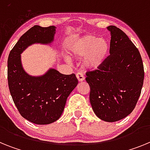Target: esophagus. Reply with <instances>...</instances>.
Wrapping results in <instances>:
<instances>
[{
    "instance_id": "1",
    "label": "esophagus",
    "mask_w": 150,
    "mask_h": 150,
    "mask_svg": "<svg viewBox=\"0 0 150 150\" xmlns=\"http://www.w3.org/2000/svg\"><path fill=\"white\" fill-rule=\"evenodd\" d=\"M76 78H77L78 81L79 82H82L85 79V77H84V76H83V74H81V73H77V74H76Z\"/></svg>"
}]
</instances>
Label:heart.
Masks as SVG:
<instances>
[{"mask_svg": "<svg viewBox=\"0 0 150 150\" xmlns=\"http://www.w3.org/2000/svg\"><path fill=\"white\" fill-rule=\"evenodd\" d=\"M74 56L83 60V66L88 70H96L104 64L109 55L110 46L107 41L92 35L86 36L71 48Z\"/></svg>", "mask_w": 150, "mask_h": 150, "instance_id": "b5f03b06", "label": "heart"}]
</instances>
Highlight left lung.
Listing matches in <instances>:
<instances>
[{
    "mask_svg": "<svg viewBox=\"0 0 150 150\" xmlns=\"http://www.w3.org/2000/svg\"><path fill=\"white\" fill-rule=\"evenodd\" d=\"M110 54L99 68L86 73L89 99L96 116L105 122L119 121L134 109L141 93L144 69L137 48L125 33L114 25Z\"/></svg>",
    "mask_w": 150,
    "mask_h": 150,
    "instance_id": "obj_1",
    "label": "left lung"
}]
</instances>
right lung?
Instances as JSON below:
<instances>
[{"instance_id":"add662e5","label":"right lung","mask_w":150,"mask_h":150,"mask_svg":"<svg viewBox=\"0 0 150 150\" xmlns=\"http://www.w3.org/2000/svg\"><path fill=\"white\" fill-rule=\"evenodd\" d=\"M55 26L34 25L19 38L9 54L7 79L13 102L21 116L38 125H47L60 118L67 97L78 84L75 74L65 75L50 69L41 76L26 74L21 63V55L32 43H50Z\"/></svg>"}]
</instances>
